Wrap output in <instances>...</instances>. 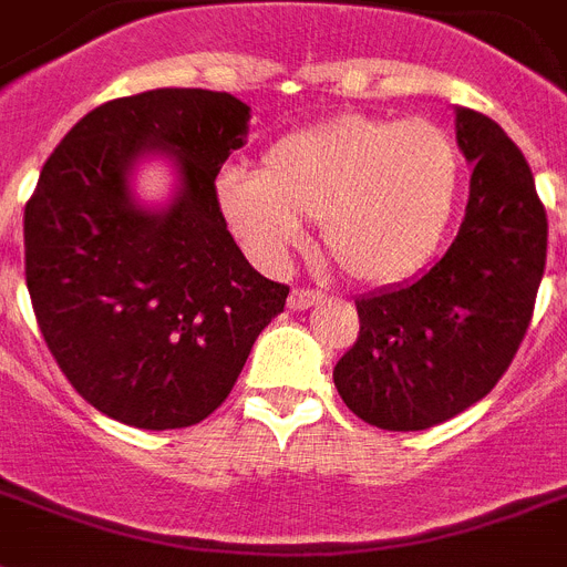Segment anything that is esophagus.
<instances>
[{
    "label": "esophagus",
    "mask_w": 567,
    "mask_h": 567,
    "mask_svg": "<svg viewBox=\"0 0 567 567\" xmlns=\"http://www.w3.org/2000/svg\"><path fill=\"white\" fill-rule=\"evenodd\" d=\"M324 301V295L316 292V289H301L295 287L292 292H289V310L301 312V310H310V307H316V303Z\"/></svg>",
    "instance_id": "1"
}]
</instances>
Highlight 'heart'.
I'll return each mask as SVG.
<instances>
[{"label":"heart","instance_id":"heart-1","mask_svg":"<svg viewBox=\"0 0 567 567\" xmlns=\"http://www.w3.org/2000/svg\"><path fill=\"white\" fill-rule=\"evenodd\" d=\"M457 182L461 158L443 126L341 115L278 138L257 176L228 171L217 203L266 264H284L303 243V223H321L341 272L396 284L441 246Z\"/></svg>","mask_w":567,"mask_h":567}]
</instances>
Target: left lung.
Instances as JSON below:
<instances>
[{"label": "left lung", "instance_id": "obj_1", "mask_svg": "<svg viewBox=\"0 0 567 567\" xmlns=\"http://www.w3.org/2000/svg\"><path fill=\"white\" fill-rule=\"evenodd\" d=\"M457 147L475 171L446 255L402 287L357 301L359 339L333 368L341 400L385 432H423L484 400L533 318L547 214L507 133L457 106Z\"/></svg>", "mask_w": 567, "mask_h": 567}]
</instances>
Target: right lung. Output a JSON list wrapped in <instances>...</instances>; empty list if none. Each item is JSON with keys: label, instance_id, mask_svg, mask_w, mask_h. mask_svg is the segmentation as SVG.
<instances>
[{"label": "right lung", "instance_id": "add662e5", "mask_svg": "<svg viewBox=\"0 0 567 567\" xmlns=\"http://www.w3.org/2000/svg\"><path fill=\"white\" fill-rule=\"evenodd\" d=\"M228 92L153 89L65 133L25 205V284L60 371L118 423L165 432L226 402L289 287L251 269L217 203V173L249 133ZM171 155L181 188L142 209L128 173Z\"/></svg>", "mask_w": 567, "mask_h": 567}]
</instances>
